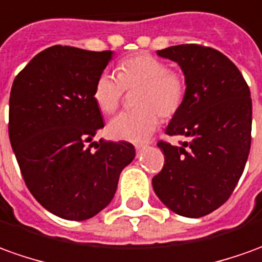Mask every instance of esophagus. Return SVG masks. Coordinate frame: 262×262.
<instances>
[{
	"label": "esophagus",
	"instance_id": "1",
	"mask_svg": "<svg viewBox=\"0 0 262 262\" xmlns=\"http://www.w3.org/2000/svg\"><path fill=\"white\" fill-rule=\"evenodd\" d=\"M147 148V145H135V149H137V152H141L144 149Z\"/></svg>",
	"mask_w": 262,
	"mask_h": 262
}]
</instances>
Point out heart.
<instances>
[{
  "mask_svg": "<svg viewBox=\"0 0 262 262\" xmlns=\"http://www.w3.org/2000/svg\"><path fill=\"white\" fill-rule=\"evenodd\" d=\"M135 110L125 111L108 122L110 137L140 144L148 140L160 124V116L172 117L187 95V78L171 70L164 59L151 54H135L117 67V77L101 73L93 85V100L101 113L113 114L120 107L124 91L135 90Z\"/></svg>",
  "mask_w": 262,
  "mask_h": 262,
  "instance_id": "obj_1",
  "label": "heart"
}]
</instances>
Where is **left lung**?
<instances>
[{"mask_svg":"<svg viewBox=\"0 0 262 262\" xmlns=\"http://www.w3.org/2000/svg\"><path fill=\"white\" fill-rule=\"evenodd\" d=\"M157 54L176 61L187 78L185 100L165 133L188 141L157 144L165 162L152 187L178 215L204 217L230 198L244 171L251 147L250 88L235 64L210 47L174 45Z\"/></svg>","mask_w":262,"mask_h":262,"instance_id":"left-lung-1","label":"left lung"}]
</instances>
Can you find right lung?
<instances>
[{
	"mask_svg": "<svg viewBox=\"0 0 262 262\" xmlns=\"http://www.w3.org/2000/svg\"><path fill=\"white\" fill-rule=\"evenodd\" d=\"M111 58V51L54 45L12 82L8 134L25 185L64 220L82 221L104 210L135 157L127 141L91 142L104 128L93 85Z\"/></svg>",
	"mask_w": 262,
	"mask_h": 262,
	"instance_id": "right-lung-1",
	"label": "right lung"
}]
</instances>
